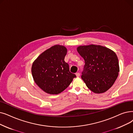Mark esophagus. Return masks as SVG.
<instances>
[{
  "instance_id": "obj_1",
  "label": "esophagus",
  "mask_w": 133,
  "mask_h": 133,
  "mask_svg": "<svg viewBox=\"0 0 133 133\" xmlns=\"http://www.w3.org/2000/svg\"><path fill=\"white\" fill-rule=\"evenodd\" d=\"M76 76H77V77H79L80 76V73H79V72H77V73H76Z\"/></svg>"
}]
</instances>
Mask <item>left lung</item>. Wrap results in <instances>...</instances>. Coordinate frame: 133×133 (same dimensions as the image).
<instances>
[{
	"instance_id": "obj_1",
	"label": "left lung",
	"mask_w": 133,
	"mask_h": 133,
	"mask_svg": "<svg viewBox=\"0 0 133 133\" xmlns=\"http://www.w3.org/2000/svg\"><path fill=\"white\" fill-rule=\"evenodd\" d=\"M77 51L85 61L82 78L86 85L96 94L106 92L113 85L119 72L116 53L95 44L79 46Z\"/></svg>"
}]
</instances>
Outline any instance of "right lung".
Masks as SVG:
<instances>
[{
	"label": "right lung",
	"instance_id": "obj_1",
	"mask_svg": "<svg viewBox=\"0 0 133 133\" xmlns=\"http://www.w3.org/2000/svg\"><path fill=\"white\" fill-rule=\"evenodd\" d=\"M67 51L65 46L55 45L34 61L31 67L34 80L46 93H61L76 77V74L70 72L69 65L64 60Z\"/></svg>",
	"mask_w": 133,
	"mask_h": 133
}]
</instances>
